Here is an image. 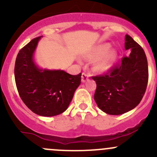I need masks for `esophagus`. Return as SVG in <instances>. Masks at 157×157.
Here are the masks:
<instances>
[{"label": "esophagus", "mask_w": 157, "mask_h": 157, "mask_svg": "<svg viewBox=\"0 0 157 157\" xmlns=\"http://www.w3.org/2000/svg\"><path fill=\"white\" fill-rule=\"evenodd\" d=\"M89 78V75L86 72H82V82H86V80H88V78Z\"/></svg>", "instance_id": "obj_1"}]
</instances>
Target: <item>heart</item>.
Segmentation results:
<instances>
[{"label": "heart", "instance_id": "obj_1", "mask_svg": "<svg viewBox=\"0 0 157 157\" xmlns=\"http://www.w3.org/2000/svg\"><path fill=\"white\" fill-rule=\"evenodd\" d=\"M108 44L101 45L97 46L91 53L88 55L89 59H94L102 56L100 58L98 59L94 64L95 70L99 72H106L111 68L113 64L117 59V52L114 49H110Z\"/></svg>", "mask_w": 157, "mask_h": 157}]
</instances>
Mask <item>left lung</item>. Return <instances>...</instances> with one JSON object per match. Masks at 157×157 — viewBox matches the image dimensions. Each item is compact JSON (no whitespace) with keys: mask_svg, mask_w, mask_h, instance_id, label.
<instances>
[{"mask_svg":"<svg viewBox=\"0 0 157 157\" xmlns=\"http://www.w3.org/2000/svg\"><path fill=\"white\" fill-rule=\"evenodd\" d=\"M125 49H131L128 56L103 75L91 77L97 85L94 101L101 111L112 115L124 114L137 106L148 82V64L143 48L126 35Z\"/></svg>","mask_w":157,"mask_h":157,"instance_id":"1","label":"left lung"}]
</instances>
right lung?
I'll use <instances>...</instances> for the list:
<instances>
[{"instance_id":"right-lung-1","label":"right lung","mask_w":157,"mask_h":157,"mask_svg":"<svg viewBox=\"0 0 157 157\" xmlns=\"http://www.w3.org/2000/svg\"><path fill=\"white\" fill-rule=\"evenodd\" d=\"M40 36L33 39L17 56L14 77L24 103L35 114L52 117L64 112L81 83L82 73L72 75L64 71L39 69L33 54Z\"/></svg>"}]
</instances>
